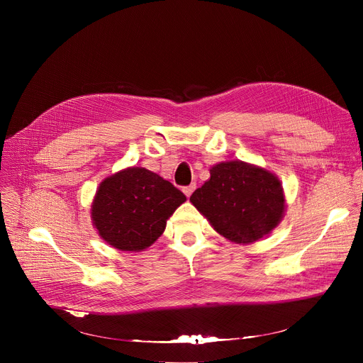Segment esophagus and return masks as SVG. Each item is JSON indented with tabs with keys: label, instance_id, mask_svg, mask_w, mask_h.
<instances>
[{
	"label": "esophagus",
	"instance_id": "obj_1",
	"mask_svg": "<svg viewBox=\"0 0 363 363\" xmlns=\"http://www.w3.org/2000/svg\"><path fill=\"white\" fill-rule=\"evenodd\" d=\"M194 189H196V184H191V185H188V186H184L182 191H184V194H185L186 197H189V196L193 194Z\"/></svg>",
	"mask_w": 363,
	"mask_h": 363
}]
</instances>
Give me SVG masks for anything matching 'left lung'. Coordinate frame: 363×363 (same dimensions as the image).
<instances>
[{"mask_svg":"<svg viewBox=\"0 0 363 363\" xmlns=\"http://www.w3.org/2000/svg\"><path fill=\"white\" fill-rule=\"evenodd\" d=\"M189 201L213 226L237 244H250L271 234L285 215V194L268 169L241 160L211 167V178Z\"/></svg>","mask_w":363,"mask_h":363,"instance_id":"8db88e82","label":"left lung"}]
</instances>
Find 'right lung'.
<instances>
[{
  "instance_id": "obj_1",
  "label": "right lung",
  "mask_w": 363,
  "mask_h": 363,
  "mask_svg": "<svg viewBox=\"0 0 363 363\" xmlns=\"http://www.w3.org/2000/svg\"><path fill=\"white\" fill-rule=\"evenodd\" d=\"M186 197L145 167L130 166L103 179L91 204L99 235L122 252H143L164 231Z\"/></svg>"
}]
</instances>
